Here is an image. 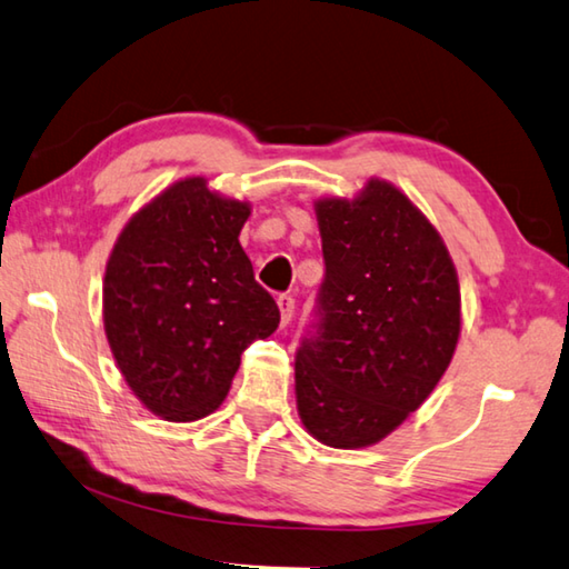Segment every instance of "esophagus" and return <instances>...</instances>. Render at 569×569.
I'll use <instances>...</instances> for the list:
<instances>
[{"instance_id": "obj_1", "label": "esophagus", "mask_w": 569, "mask_h": 569, "mask_svg": "<svg viewBox=\"0 0 569 569\" xmlns=\"http://www.w3.org/2000/svg\"><path fill=\"white\" fill-rule=\"evenodd\" d=\"M278 311H281V323L288 326L291 323L293 318V311H296V298L293 296H278Z\"/></svg>"}]
</instances>
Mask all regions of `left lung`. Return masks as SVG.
<instances>
[{
    "mask_svg": "<svg viewBox=\"0 0 569 569\" xmlns=\"http://www.w3.org/2000/svg\"><path fill=\"white\" fill-rule=\"evenodd\" d=\"M313 209L326 281L318 336L296 356L298 418L328 448H370L428 400L456 356L458 271L428 216L386 179Z\"/></svg>",
    "mask_w": 569,
    "mask_h": 569,
    "instance_id": "left-lung-1",
    "label": "left lung"
}]
</instances>
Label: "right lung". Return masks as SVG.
I'll list each match as a JSON object with an SVG mask.
<instances>
[{
    "label": "right lung",
    "instance_id": "1",
    "mask_svg": "<svg viewBox=\"0 0 569 569\" xmlns=\"http://www.w3.org/2000/svg\"><path fill=\"white\" fill-rule=\"evenodd\" d=\"M249 216V201L186 177L143 203L113 241L101 288L107 343L153 416H211L246 346L278 328V306L239 243Z\"/></svg>",
    "mask_w": 569,
    "mask_h": 569
}]
</instances>
